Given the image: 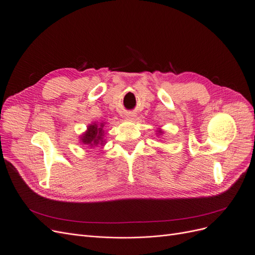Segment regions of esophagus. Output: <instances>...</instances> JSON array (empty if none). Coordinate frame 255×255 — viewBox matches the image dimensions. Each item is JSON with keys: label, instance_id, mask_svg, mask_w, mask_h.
<instances>
[{"label": "esophagus", "instance_id": "esophagus-1", "mask_svg": "<svg viewBox=\"0 0 255 255\" xmlns=\"http://www.w3.org/2000/svg\"><path fill=\"white\" fill-rule=\"evenodd\" d=\"M126 119H127V120H133V119H134V116H133V115H127V116H126Z\"/></svg>", "mask_w": 255, "mask_h": 255}]
</instances>
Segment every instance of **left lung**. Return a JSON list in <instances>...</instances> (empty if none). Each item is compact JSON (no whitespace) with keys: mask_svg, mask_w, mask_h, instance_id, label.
<instances>
[{"mask_svg":"<svg viewBox=\"0 0 255 255\" xmlns=\"http://www.w3.org/2000/svg\"><path fill=\"white\" fill-rule=\"evenodd\" d=\"M158 133H159V134L163 133V131H162V130H158V131H157V134H158Z\"/></svg>","mask_w":255,"mask_h":255,"instance_id":"left-lung-1","label":"left lung"}]
</instances>
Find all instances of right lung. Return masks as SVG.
Wrapping results in <instances>:
<instances>
[{
	"label": "right lung",
	"instance_id": "1",
	"mask_svg": "<svg viewBox=\"0 0 255 255\" xmlns=\"http://www.w3.org/2000/svg\"><path fill=\"white\" fill-rule=\"evenodd\" d=\"M104 124L101 123L100 125L96 124H91L88 126L86 132H84L83 135L81 136V142L84 145H87L89 147H94V146H104L105 145V140H104V130H103Z\"/></svg>",
	"mask_w": 255,
	"mask_h": 255
}]
</instances>
